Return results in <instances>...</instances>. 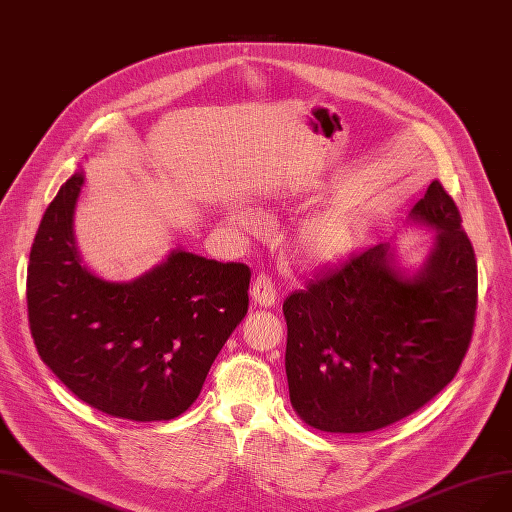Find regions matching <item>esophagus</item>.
Here are the masks:
<instances>
[{
    "mask_svg": "<svg viewBox=\"0 0 512 512\" xmlns=\"http://www.w3.org/2000/svg\"><path fill=\"white\" fill-rule=\"evenodd\" d=\"M251 299L259 307L275 305L277 293H275V287H273V283L267 275H257V279L253 281V287H251Z\"/></svg>",
    "mask_w": 512,
    "mask_h": 512,
    "instance_id": "esophagus-1",
    "label": "esophagus"
}]
</instances>
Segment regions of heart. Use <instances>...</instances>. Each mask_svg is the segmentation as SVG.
<instances>
[{"label": "heart", "instance_id": "heart-1", "mask_svg": "<svg viewBox=\"0 0 512 512\" xmlns=\"http://www.w3.org/2000/svg\"><path fill=\"white\" fill-rule=\"evenodd\" d=\"M227 219L245 235H259L265 229V219L251 209H231ZM354 245L356 227L352 217L333 207L317 209L299 219L289 237L291 259L305 271H319L346 261Z\"/></svg>", "mask_w": 512, "mask_h": 512}]
</instances>
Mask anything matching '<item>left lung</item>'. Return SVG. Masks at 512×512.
Segmentation results:
<instances>
[{"instance_id": "8db88e82", "label": "left lung", "mask_w": 512, "mask_h": 512, "mask_svg": "<svg viewBox=\"0 0 512 512\" xmlns=\"http://www.w3.org/2000/svg\"><path fill=\"white\" fill-rule=\"evenodd\" d=\"M406 225L434 235L418 265L380 243L283 303L285 372L295 414L311 428L364 434L432 400L456 376L476 313V259L438 181Z\"/></svg>"}]
</instances>
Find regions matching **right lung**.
Listing matches in <instances>:
<instances>
[{
    "mask_svg": "<svg viewBox=\"0 0 512 512\" xmlns=\"http://www.w3.org/2000/svg\"><path fill=\"white\" fill-rule=\"evenodd\" d=\"M84 168L44 213L28 267V317L44 364L88 406L134 422L173 420L199 398L247 315L251 271L177 247L130 281L82 261L74 235Z\"/></svg>",
    "mask_w": 512,
    "mask_h": 512,
    "instance_id": "right-lung-1",
    "label": "right lung"
}]
</instances>
